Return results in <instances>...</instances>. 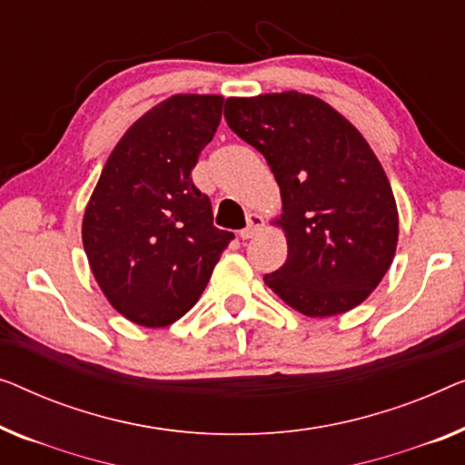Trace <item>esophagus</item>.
<instances>
[{
	"label": "esophagus",
	"instance_id": "34e87169",
	"mask_svg": "<svg viewBox=\"0 0 465 465\" xmlns=\"http://www.w3.org/2000/svg\"><path fill=\"white\" fill-rule=\"evenodd\" d=\"M264 226V220H262V216H258V213H249L247 216V226L241 231V239H252L255 232L260 231V228Z\"/></svg>",
	"mask_w": 465,
	"mask_h": 465
}]
</instances>
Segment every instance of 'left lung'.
I'll return each instance as SVG.
<instances>
[{
    "instance_id": "left-lung-1",
    "label": "left lung",
    "mask_w": 465,
    "mask_h": 465,
    "mask_svg": "<svg viewBox=\"0 0 465 465\" xmlns=\"http://www.w3.org/2000/svg\"><path fill=\"white\" fill-rule=\"evenodd\" d=\"M224 117L264 154L282 199L287 262L264 274L306 316L352 311L380 285L399 241L392 188L361 132L300 92L228 98Z\"/></svg>"
}]
</instances>
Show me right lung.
<instances>
[{
  "label": "right lung",
  "instance_id": "add662e5",
  "mask_svg": "<svg viewBox=\"0 0 465 465\" xmlns=\"http://www.w3.org/2000/svg\"><path fill=\"white\" fill-rule=\"evenodd\" d=\"M222 96L178 94L140 117L111 153L84 216V249L113 308L167 327L197 304L232 232L191 172L216 134Z\"/></svg>",
  "mask_w": 465,
  "mask_h": 465
}]
</instances>
